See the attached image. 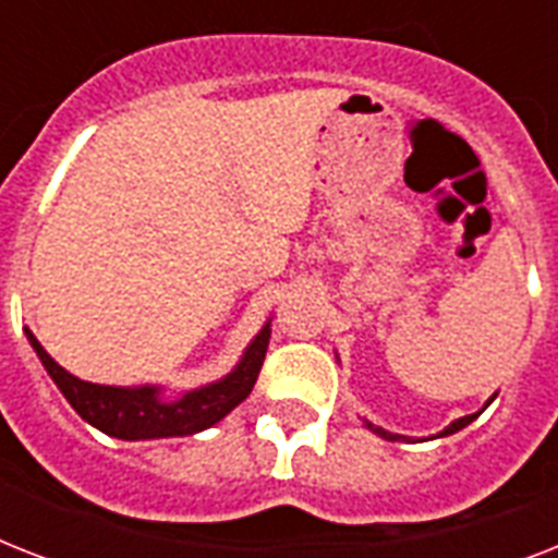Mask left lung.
Instances as JSON below:
<instances>
[{
  "instance_id": "8db88e82",
  "label": "left lung",
  "mask_w": 558,
  "mask_h": 558,
  "mask_svg": "<svg viewBox=\"0 0 558 558\" xmlns=\"http://www.w3.org/2000/svg\"><path fill=\"white\" fill-rule=\"evenodd\" d=\"M495 397H498V393H493V397L486 399V405H489V402H493ZM486 405H484V408H486ZM484 408H481V411H484ZM481 411H477V414H466V416H460V420H454V423H449V425H446V428H442L440 434H434V437H449V434L460 432V428H466V425L472 423V420H477V416H481ZM365 428H371L373 434H379L381 440H390V442H397V440H405V437H402V434H390V432H385V428H381V425H373V423H367V420H365Z\"/></svg>"
}]
</instances>
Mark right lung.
<instances>
[{
  "instance_id": "1",
  "label": "right lung",
  "mask_w": 558,
  "mask_h": 558,
  "mask_svg": "<svg viewBox=\"0 0 558 558\" xmlns=\"http://www.w3.org/2000/svg\"><path fill=\"white\" fill-rule=\"evenodd\" d=\"M25 339L34 348L37 359L54 379L69 405L95 425L98 432L118 437V440H159V437H187L217 425L231 414L248 393H252L257 373L266 359L271 339V318L260 332L248 341L243 356L222 379L185 390L179 397H168L165 385H95L74 376L48 356L37 336L25 327Z\"/></svg>"
}]
</instances>
